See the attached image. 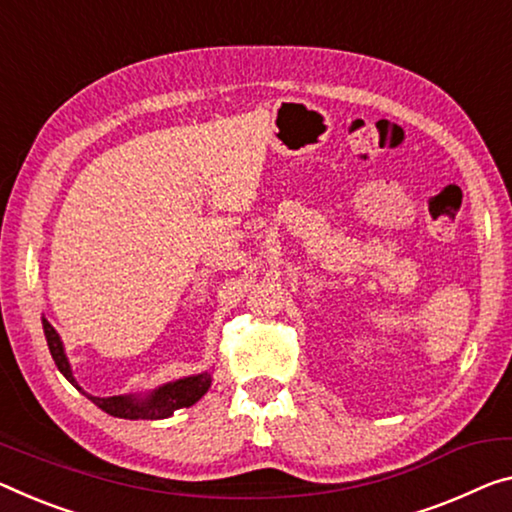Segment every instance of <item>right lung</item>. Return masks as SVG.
<instances>
[{
  "label": "right lung",
  "mask_w": 512,
  "mask_h": 512,
  "mask_svg": "<svg viewBox=\"0 0 512 512\" xmlns=\"http://www.w3.org/2000/svg\"><path fill=\"white\" fill-rule=\"evenodd\" d=\"M43 332H45V341L47 348H50V355L54 359V364L61 373H64L66 380L73 384V387L80 389L91 403H96L102 412L119 416V419H167V416L174 414L176 410H185V407H192L194 403L206 396V391L212 384V373L203 371L196 375H187L180 377V380H171L167 384H160V387L146 393H123V396H109V398H98L86 393L80 384H77L73 368H70V361L66 357V348L61 336L57 334L47 318L43 316Z\"/></svg>",
  "instance_id": "1"
}]
</instances>
